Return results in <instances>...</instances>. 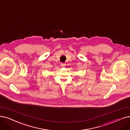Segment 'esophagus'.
I'll return each mask as SVG.
<instances>
[{"label": "esophagus", "instance_id": "34e87169", "mask_svg": "<svg viewBox=\"0 0 130 130\" xmlns=\"http://www.w3.org/2000/svg\"><path fill=\"white\" fill-rule=\"evenodd\" d=\"M60 66L62 67H64L65 66V64H64V63H61L60 64Z\"/></svg>", "mask_w": 130, "mask_h": 130}]
</instances>
